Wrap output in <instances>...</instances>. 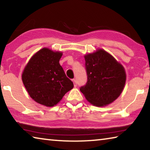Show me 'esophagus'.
Returning a JSON list of instances; mask_svg holds the SVG:
<instances>
[{
	"mask_svg": "<svg viewBox=\"0 0 150 150\" xmlns=\"http://www.w3.org/2000/svg\"><path fill=\"white\" fill-rule=\"evenodd\" d=\"M72 81H73V83H74V86H75V87H77V83H76V80L75 79H73Z\"/></svg>",
	"mask_w": 150,
	"mask_h": 150,
	"instance_id": "esophagus-1",
	"label": "esophagus"
}]
</instances>
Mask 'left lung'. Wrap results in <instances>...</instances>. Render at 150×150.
<instances>
[{"label":"left lung","mask_w":150,"mask_h":150,"mask_svg":"<svg viewBox=\"0 0 150 150\" xmlns=\"http://www.w3.org/2000/svg\"><path fill=\"white\" fill-rule=\"evenodd\" d=\"M87 81L80 88L87 100L97 106L107 105L117 98L126 83L123 66L103 50L85 56Z\"/></svg>","instance_id":"1"}]
</instances>
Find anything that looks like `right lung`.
<instances>
[{
	"instance_id": "right-lung-1",
	"label": "right lung",
	"mask_w": 150,
	"mask_h": 150,
	"mask_svg": "<svg viewBox=\"0 0 150 150\" xmlns=\"http://www.w3.org/2000/svg\"><path fill=\"white\" fill-rule=\"evenodd\" d=\"M62 56V52L43 48L25 67L22 81L30 97L38 103L54 106L73 88V83L59 64Z\"/></svg>"
}]
</instances>
